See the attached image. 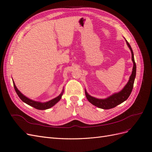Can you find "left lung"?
Masks as SVG:
<instances>
[{
	"label": "left lung",
	"mask_w": 152,
	"mask_h": 152,
	"mask_svg": "<svg viewBox=\"0 0 152 152\" xmlns=\"http://www.w3.org/2000/svg\"><path fill=\"white\" fill-rule=\"evenodd\" d=\"M126 41L128 48H129L131 52V55H132L131 58L133 63V68H132V73L129 77V79L126 85L124 87V88L121 91L118 92V93H114L105 99H98V98L93 97V96H91V95H89L88 93H87V91L85 89V94L87 100H88L91 104H93V105L96 106V107H97L99 108L108 110V109L115 107L116 106L124 102H125V101L129 98V96H130L132 92L133 86H134V79L136 77V65L134 61V53H133L132 49L129 44L128 43L127 41L126 40Z\"/></svg>",
	"instance_id": "left-lung-1"
}]
</instances>
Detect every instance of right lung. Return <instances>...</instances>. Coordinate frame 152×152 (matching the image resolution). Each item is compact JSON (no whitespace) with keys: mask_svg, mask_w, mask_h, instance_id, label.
Instances as JSON below:
<instances>
[{"mask_svg":"<svg viewBox=\"0 0 152 152\" xmlns=\"http://www.w3.org/2000/svg\"><path fill=\"white\" fill-rule=\"evenodd\" d=\"M12 82H13V85H14V87H15V89L16 92L17 94L18 95V96H19L20 98L23 102L24 103H25L26 104H28L30 106H31V107H34L37 110H47V109H49L50 108H51L52 107H53L54 105L56 104L59 100L61 99V97H62V95L64 93V90L63 89L62 92L61 93V94H59L58 96H57L56 98H55L51 100L50 101H48V102H44V103H42V102H37V101H34V100H32L28 98H27L26 96H25L24 94H23L18 89V88L16 87L15 82H14L13 80H12Z\"/></svg>","mask_w":152,"mask_h":152,"instance_id":"right-lung-1","label":"right lung"}]
</instances>
